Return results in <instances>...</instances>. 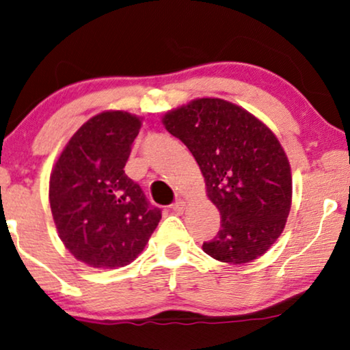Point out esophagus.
<instances>
[{"mask_svg":"<svg viewBox=\"0 0 350 350\" xmlns=\"http://www.w3.org/2000/svg\"><path fill=\"white\" fill-rule=\"evenodd\" d=\"M171 208H172V211H174V213L183 214L185 211V202H184V200H178V202H174L171 204Z\"/></svg>","mask_w":350,"mask_h":350,"instance_id":"1","label":"esophagus"}]
</instances>
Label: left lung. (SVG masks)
<instances>
[{
	"instance_id": "8db88e82",
	"label": "left lung",
	"mask_w": 350,
	"mask_h": 350,
	"mask_svg": "<svg viewBox=\"0 0 350 350\" xmlns=\"http://www.w3.org/2000/svg\"><path fill=\"white\" fill-rule=\"evenodd\" d=\"M166 131L183 141L221 213V230L203 251L229 264L258 259L275 243L291 209L290 161L275 134L248 110L203 97L165 113Z\"/></svg>"
}]
</instances>
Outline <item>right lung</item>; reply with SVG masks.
<instances>
[{
	"label": "right lung",
	"instance_id": "right-lung-1",
	"mask_svg": "<svg viewBox=\"0 0 350 350\" xmlns=\"http://www.w3.org/2000/svg\"><path fill=\"white\" fill-rule=\"evenodd\" d=\"M142 120L123 110L92 116L70 137L49 179L55 229L70 253L96 269L133 262L161 211L124 174Z\"/></svg>",
	"mask_w": 350,
	"mask_h": 350
}]
</instances>
